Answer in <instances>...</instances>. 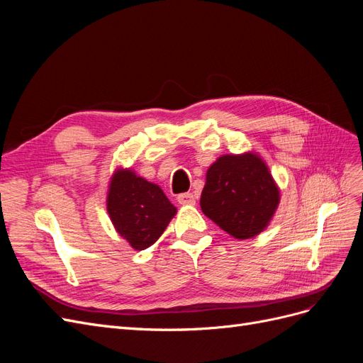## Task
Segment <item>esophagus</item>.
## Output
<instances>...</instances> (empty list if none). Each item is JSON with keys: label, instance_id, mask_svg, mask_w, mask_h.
Listing matches in <instances>:
<instances>
[{"label": "esophagus", "instance_id": "1", "mask_svg": "<svg viewBox=\"0 0 363 363\" xmlns=\"http://www.w3.org/2000/svg\"><path fill=\"white\" fill-rule=\"evenodd\" d=\"M177 200L183 206H192V204L196 203V196L192 192H184V194H180L177 196Z\"/></svg>", "mask_w": 363, "mask_h": 363}]
</instances>
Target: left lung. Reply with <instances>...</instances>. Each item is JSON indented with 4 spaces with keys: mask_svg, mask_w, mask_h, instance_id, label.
Instances as JSON below:
<instances>
[{
    "mask_svg": "<svg viewBox=\"0 0 363 363\" xmlns=\"http://www.w3.org/2000/svg\"><path fill=\"white\" fill-rule=\"evenodd\" d=\"M280 201L279 188L256 155L219 157L207 169L201 211L236 239L259 235Z\"/></svg>",
    "mask_w": 363,
    "mask_h": 363,
    "instance_id": "obj_1",
    "label": "left lung"
}]
</instances>
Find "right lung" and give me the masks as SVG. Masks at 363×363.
Returning a JSON list of instances; mask_svg holds the SVG:
<instances>
[{"instance_id":"obj_1","label":"right lung","mask_w":363,"mask_h":363,"mask_svg":"<svg viewBox=\"0 0 363 363\" xmlns=\"http://www.w3.org/2000/svg\"><path fill=\"white\" fill-rule=\"evenodd\" d=\"M107 212L116 232L135 250H145L177 212L157 184L130 171H116L107 195Z\"/></svg>"}]
</instances>
